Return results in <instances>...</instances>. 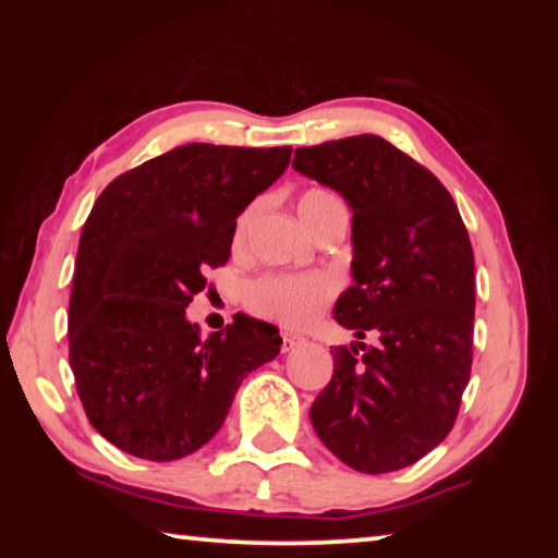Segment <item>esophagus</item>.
Returning <instances> with one entry per match:
<instances>
[{"instance_id":"34e87169","label":"esophagus","mask_w":558,"mask_h":558,"mask_svg":"<svg viewBox=\"0 0 558 558\" xmlns=\"http://www.w3.org/2000/svg\"><path fill=\"white\" fill-rule=\"evenodd\" d=\"M300 342H305V339H302L300 335H292V332H286L282 335V352H290V349H295Z\"/></svg>"}]
</instances>
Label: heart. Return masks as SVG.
I'll return each instance as SVG.
<instances>
[{"instance_id": "1", "label": "heart", "mask_w": 558, "mask_h": 558, "mask_svg": "<svg viewBox=\"0 0 558 558\" xmlns=\"http://www.w3.org/2000/svg\"><path fill=\"white\" fill-rule=\"evenodd\" d=\"M260 206V202H253L239 214L233 226V248H243L245 241H248V233L258 219ZM335 209H342V204L327 189H305L298 199V214L310 231ZM332 295L335 282L329 276H323V272H310V276L270 272V276L251 282L245 300H248L253 313L278 319V323L288 327H305L323 313Z\"/></svg>"}]
</instances>
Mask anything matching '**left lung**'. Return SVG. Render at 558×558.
<instances>
[{"instance_id": "obj_1", "label": "left lung", "mask_w": 558, "mask_h": 558, "mask_svg": "<svg viewBox=\"0 0 558 558\" xmlns=\"http://www.w3.org/2000/svg\"><path fill=\"white\" fill-rule=\"evenodd\" d=\"M292 167L354 211V286L339 295L335 319L359 342L332 349V381L310 421L349 468L369 475L409 468L446 440L470 381L468 229L436 174L379 135L300 147ZM366 333L380 344L366 348Z\"/></svg>"}]
</instances>
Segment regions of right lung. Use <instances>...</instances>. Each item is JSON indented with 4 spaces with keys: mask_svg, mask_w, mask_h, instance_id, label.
Returning a JSON list of instances; mask_svg holds the SVG:
<instances>
[{
    "mask_svg": "<svg viewBox=\"0 0 558 558\" xmlns=\"http://www.w3.org/2000/svg\"><path fill=\"white\" fill-rule=\"evenodd\" d=\"M292 147H174L102 189L83 226L69 359L90 426L145 460H179L223 426L241 381L278 356V327L235 315L206 339L186 307L226 266L239 214Z\"/></svg>",
    "mask_w": 558,
    "mask_h": 558,
    "instance_id": "right-lung-1",
    "label": "right lung"
}]
</instances>
